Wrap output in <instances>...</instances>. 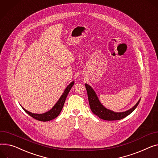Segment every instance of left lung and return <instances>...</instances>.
<instances>
[{"label": "left lung", "mask_w": 158, "mask_h": 158, "mask_svg": "<svg viewBox=\"0 0 158 158\" xmlns=\"http://www.w3.org/2000/svg\"><path fill=\"white\" fill-rule=\"evenodd\" d=\"M86 89L88 93V100L89 103V107L92 112L95 114L98 118L102 119L106 121H115L120 120L128 116L138 106V105L140 101V98L137 102L135 106L130 109L121 112H115L113 110L107 109L100 102L97 94L95 91L89 86L88 84H85Z\"/></svg>", "instance_id": "8db88e82"}]
</instances>
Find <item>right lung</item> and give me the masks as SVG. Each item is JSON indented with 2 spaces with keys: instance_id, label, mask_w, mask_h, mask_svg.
Listing matches in <instances>:
<instances>
[{
  "instance_id": "obj_1",
  "label": "right lung",
  "mask_w": 158,
  "mask_h": 158,
  "mask_svg": "<svg viewBox=\"0 0 158 158\" xmlns=\"http://www.w3.org/2000/svg\"><path fill=\"white\" fill-rule=\"evenodd\" d=\"M73 85H74V81H72L69 84V85L67 86V87L65 88V89L64 90V92L63 93V94H61V96L60 97V98H59L58 102L55 103V106L52 107L51 109H50L49 110H48L46 112H44L43 114H35V113L30 112L27 110L22 106H21V107H22L23 108V109L28 115H30L31 117H32L33 118H34L38 121L46 122V121H51L52 119H54L57 116H58L60 113L61 112V111L63 109V107H64V103H65V100L67 98L68 94Z\"/></svg>"
}]
</instances>
